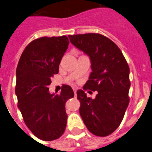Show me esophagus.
Listing matches in <instances>:
<instances>
[{
  "label": "esophagus",
  "instance_id": "esophagus-1",
  "mask_svg": "<svg viewBox=\"0 0 152 152\" xmlns=\"http://www.w3.org/2000/svg\"><path fill=\"white\" fill-rule=\"evenodd\" d=\"M73 91H74L75 96H76V88H73Z\"/></svg>",
  "mask_w": 152,
  "mask_h": 152
}]
</instances>
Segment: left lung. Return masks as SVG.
Returning a JSON list of instances; mask_svg holds the SVG:
<instances>
[{
  "label": "left lung",
  "instance_id": "obj_1",
  "mask_svg": "<svg viewBox=\"0 0 152 152\" xmlns=\"http://www.w3.org/2000/svg\"><path fill=\"white\" fill-rule=\"evenodd\" d=\"M73 46L89 56L92 72L84 90L97 91L94 99L78 90L79 113L88 130L106 137L118 127L128 106L130 68L114 42L100 34L69 35Z\"/></svg>",
  "mask_w": 152,
  "mask_h": 152
}]
</instances>
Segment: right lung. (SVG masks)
Masks as SVG:
<instances>
[{
  "mask_svg": "<svg viewBox=\"0 0 152 152\" xmlns=\"http://www.w3.org/2000/svg\"><path fill=\"white\" fill-rule=\"evenodd\" d=\"M69 42L66 36L34 39L23 51L16 68L18 108L27 127L44 141L57 140L64 134L67 119L65 103L74 96L67 85L56 95L48 88L52 76L58 73Z\"/></svg>",
  "mask_w": 152,
  "mask_h": 152,
  "instance_id": "1",
  "label": "right lung"
}]
</instances>
